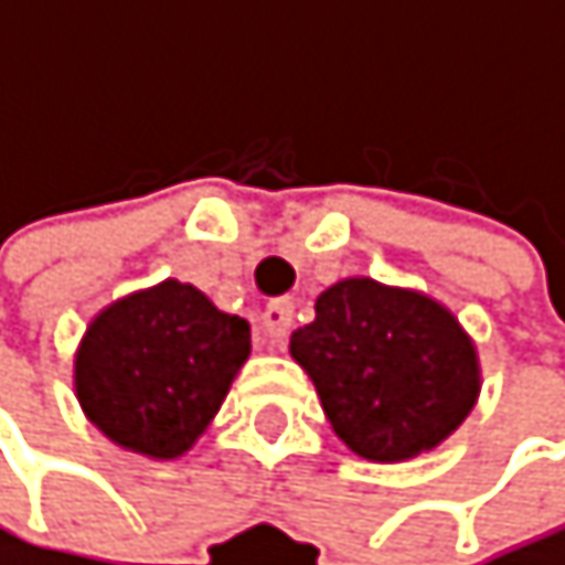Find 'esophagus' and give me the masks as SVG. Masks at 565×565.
Instances as JSON below:
<instances>
[{
	"instance_id": "obj_1",
	"label": "esophagus",
	"mask_w": 565,
	"mask_h": 565,
	"mask_svg": "<svg viewBox=\"0 0 565 565\" xmlns=\"http://www.w3.org/2000/svg\"><path fill=\"white\" fill-rule=\"evenodd\" d=\"M288 328H291V305L288 301H274V305H267V311L260 315V331H264V338L267 341H280L288 334Z\"/></svg>"
}]
</instances>
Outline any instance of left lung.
<instances>
[{
    "instance_id": "left-lung-1",
    "label": "left lung",
    "mask_w": 565,
    "mask_h": 565,
    "mask_svg": "<svg viewBox=\"0 0 565 565\" xmlns=\"http://www.w3.org/2000/svg\"><path fill=\"white\" fill-rule=\"evenodd\" d=\"M321 408L351 452L402 462L435 449L472 412L479 361L459 321L425 295L348 277L291 334Z\"/></svg>"
}]
</instances>
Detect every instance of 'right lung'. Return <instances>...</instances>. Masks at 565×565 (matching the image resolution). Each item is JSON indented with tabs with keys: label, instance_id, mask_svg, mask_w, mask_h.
I'll use <instances>...</instances> for the list:
<instances>
[{
	"label": "right lung",
	"instance_id": "right-lung-1",
	"mask_svg": "<svg viewBox=\"0 0 565 565\" xmlns=\"http://www.w3.org/2000/svg\"><path fill=\"white\" fill-rule=\"evenodd\" d=\"M250 354V324L193 285H163L109 305L76 354V395L116 446L183 456L217 415Z\"/></svg>",
	"mask_w": 565,
	"mask_h": 565
}]
</instances>
